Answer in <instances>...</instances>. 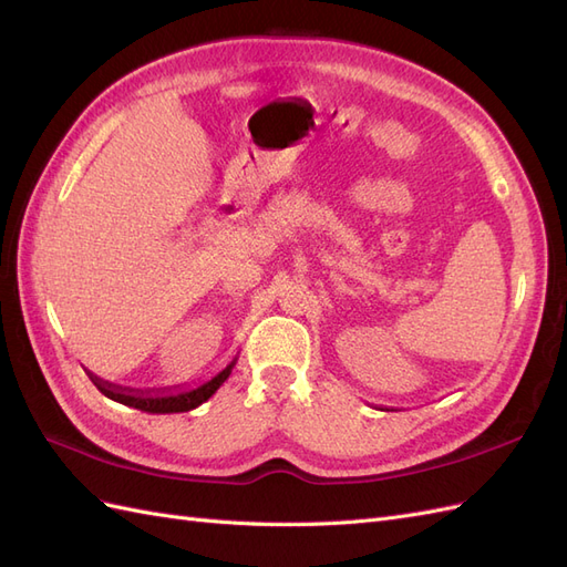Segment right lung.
<instances>
[{"label": "right lung", "instance_id": "1", "mask_svg": "<svg viewBox=\"0 0 567 567\" xmlns=\"http://www.w3.org/2000/svg\"><path fill=\"white\" fill-rule=\"evenodd\" d=\"M236 364L229 362L219 373H215L210 381H205L196 388H184V390H136V388H123V385H113L109 381H101L99 375L90 373L92 383L106 394L109 400L120 402L125 406H134L140 411H148V414H179V411H192L196 406H200L203 402H208L213 394L217 392V388L229 379V373Z\"/></svg>", "mask_w": 567, "mask_h": 567}]
</instances>
